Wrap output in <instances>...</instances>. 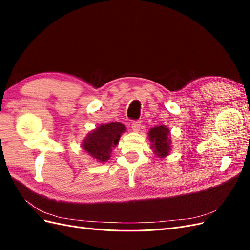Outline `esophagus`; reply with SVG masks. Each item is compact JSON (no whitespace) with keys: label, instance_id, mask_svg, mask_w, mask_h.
I'll list each match as a JSON object with an SVG mask.
<instances>
[{"label":"esophagus","instance_id":"34e87169","mask_svg":"<svg viewBox=\"0 0 250 250\" xmlns=\"http://www.w3.org/2000/svg\"><path fill=\"white\" fill-rule=\"evenodd\" d=\"M141 125H142V122H141L140 120H135V121H133V122L131 123V128H132V130H133L134 132H138V131H140Z\"/></svg>","mask_w":250,"mask_h":250}]
</instances>
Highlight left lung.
Here are the masks:
<instances>
[{"instance_id":"1","label":"left lung","mask_w":250,"mask_h":250,"mask_svg":"<svg viewBox=\"0 0 250 250\" xmlns=\"http://www.w3.org/2000/svg\"><path fill=\"white\" fill-rule=\"evenodd\" d=\"M149 140L151 141V148L160 157H165L169 154L171 140L169 138V129L166 126H157L151 128L149 131Z\"/></svg>"}]
</instances>
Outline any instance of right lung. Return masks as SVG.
Wrapping results in <instances>:
<instances>
[{
    "instance_id": "right-lung-1",
    "label": "right lung",
    "mask_w": 250,
    "mask_h": 250,
    "mask_svg": "<svg viewBox=\"0 0 250 250\" xmlns=\"http://www.w3.org/2000/svg\"><path fill=\"white\" fill-rule=\"evenodd\" d=\"M125 130V126L119 122L101 125L87 135L83 141L82 148L97 161L106 162L110 157L112 148L117 146L121 134Z\"/></svg>"
}]
</instances>
